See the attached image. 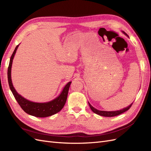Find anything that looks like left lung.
<instances>
[{
	"label": "left lung",
	"instance_id": "left-lung-1",
	"mask_svg": "<svg viewBox=\"0 0 151 151\" xmlns=\"http://www.w3.org/2000/svg\"><path fill=\"white\" fill-rule=\"evenodd\" d=\"M123 33H124L125 35H127V34L125 33L124 31H123ZM88 103H89V105L90 106V108L91 109V110H92L94 113L98 114V115H101V116H106V117H112V116H117V115H120V114L127 111V110H129V109L130 108V107L132 106V104H133V103H132L128 107H126V108H123L122 109H120V110L113 111H106L98 110V109L94 108L93 106H91V104L89 102H88Z\"/></svg>",
	"mask_w": 151,
	"mask_h": 151
}]
</instances>
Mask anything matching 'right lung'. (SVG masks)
<instances>
[{
  "label": "right lung",
  "instance_id": "obj_1",
  "mask_svg": "<svg viewBox=\"0 0 151 151\" xmlns=\"http://www.w3.org/2000/svg\"><path fill=\"white\" fill-rule=\"evenodd\" d=\"M18 46H19V45H17L14 51L12 54V56L10 58L9 65L7 70V78L9 85L10 89L14 96L15 99H16L17 102L26 113L36 117H47L57 113L63 108L66 103L68 89H69V87L72 82H69V83L65 85L64 88L63 89L61 94L57 98L54 99L52 101L47 103L32 102L21 96L20 94L16 92V89L12 85L11 80V67L12 60L14 57V55L16 52Z\"/></svg>",
  "mask_w": 151,
  "mask_h": 151
}]
</instances>
